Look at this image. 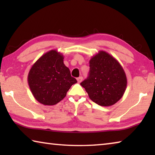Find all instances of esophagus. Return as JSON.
<instances>
[{"label":"esophagus","instance_id":"34e87169","mask_svg":"<svg viewBox=\"0 0 155 155\" xmlns=\"http://www.w3.org/2000/svg\"><path fill=\"white\" fill-rule=\"evenodd\" d=\"M82 80H83V77H79L78 78H77L78 83H81V81H82Z\"/></svg>","mask_w":155,"mask_h":155}]
</instances>
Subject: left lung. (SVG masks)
Segmentation results:
<instances>
[{
    "mask_svg": "<svg viewBox=\"0 0 155 155\" xmlns=\"http://www.w3.org/2000/svg\"><path fill=\"white\" fill-rule=\"evenodd\" d=\"M90 74L81 85L98 105L111 106L121 99L127 85L122 65L108 52L100 51L90 60Z\"/></svg>",
    "mask_w": 155,
    "mask_h": 155,
    "instance_id": "left-lung-1",
    "label": "left lung"
}]
</instances>
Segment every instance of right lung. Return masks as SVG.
I'll list each match as a JSON object with an SVG mask.
<instances>
[{
    "label": "right lung",
    "mask_w": 155,
    "mask_h": 155,
    "mask_svg": "<svg viewBox=\"0 0 155 155\" xmlns=\"http://www.w3.org/2000/svg\"><path fill=\"white\" fill-rule=\"evenodd\" d=\"M64 57L51 50L40 57L28 74V83L37 101L44 105H54L66 96L70 87L77 83L64 64Z\"/></svg>",
    "instance_id": "1"
}]
</instances>
